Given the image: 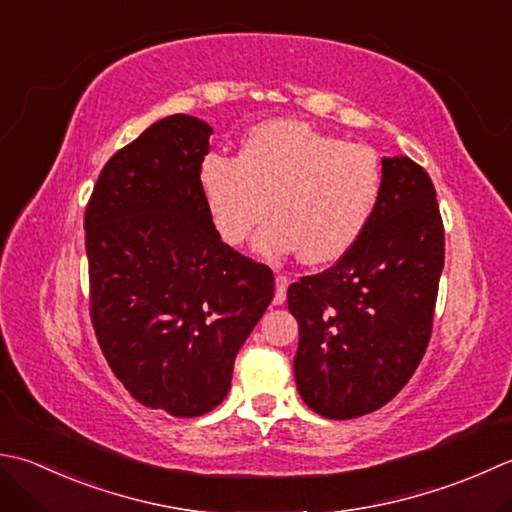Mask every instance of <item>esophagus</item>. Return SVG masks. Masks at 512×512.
<instances>
[{"label": "esophagus", "instance_id": "34e87169", "mask_svg": "<svg viewBox=\"0 0 512 512\" xmlns=\"http://www.w3.org/2000/svg\"><path fill=\"white\" fill-rule=\"evenodd\" d=\"M275 284H277V288H275L273 304L279 306V304L286 302V290H288V284H290V282H288L286 275H277V277H275Z\"/></svg>", "mask_w": 512, "mask_h": 512}]
</instances>
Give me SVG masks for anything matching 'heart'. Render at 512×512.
<instances>
[{"label": "heart", "mask_w": 512, "mask_h": 512, "mask_svg": "<svg viewBox=\"0 0 512 512\" xmlns=\"http://www.w3.org/2000/svg\"><path fill=\"white\" fill-rule=\"evenodd\" d=\"M202 188L215 230L237 246L277 215L257 250L279 257L302 250L306 264L346 255L364 235L384 188L377 150L295 119L257 126L235 157L208 155Z\"/></svg>", "instance_id": "heart-1"}]
</instances>
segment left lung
I'll return each mask as SVG.
<instances>
[{"label":"left lung","instance_id":"1","mask_svg":"<svg viewBox=\"0 0 512 512\" xmlns=\"http://www.w3.org/2000/svg\"><path fill=\"white\" fill-rule=\"evenodd\" d=\"M384 188L364 235L335 266L288 286L299 324L297 390L328 419L388 404L413 377L433 333L444 222L426 170L384 157Z\"/></svg>","mask_w":512,"mask_h":512}]
</instances>
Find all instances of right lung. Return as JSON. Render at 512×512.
Masks as SVG:
<instances>
[{
    "label": "right lung",
    "instance_id": "obj_1",
    "mask_svg": "<svg viewBox=\"0 0 512 512\" xmlns=\"http://www.w3.org/2000/svg\"><path fill=\"white\" fill-rule=\"evenodd\" d=\"M213 128L170 115L108 159L84 213L90 322L139 404L199 417L224 402L273 270L219 239L202 188Z\"/></svg>",
    "mask_w": 512,
    "mask_h": 512
}]
</instances>
